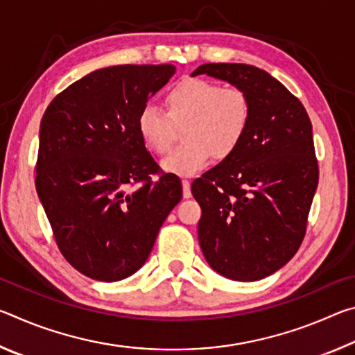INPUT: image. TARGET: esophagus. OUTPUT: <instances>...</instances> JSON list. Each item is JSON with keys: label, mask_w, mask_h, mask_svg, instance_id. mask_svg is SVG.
<instances>
[{"label": "esophagus", "mask_w": 355, "mask_h": 355, "mask_svg": "<svg viewBox=\"0 0 355 355\" xmlns=\"http://www.w3.org/2000/svg\"><path fill=\"white\" fill-rule=\"evenodd\" d=\"M182 184H183V197H184V199H189V197H191V183H189V180H183Z\"/></svg>", "instance_id": "34e87169"}]
</instances>
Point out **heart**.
<instances>
[{
    "label": "heart",
    "instance_id": "b5f03b06",
    "mask_svg": "<svg viewBox=\"0 0 355 355\" xmlns=\"http://www.w3.org/2000/svg\"><path fill=\"white\" fill-rule=\"evenodd\" d=\"M164 105L167 114L152 105L144 106L137 114L136 127L150 152L164 155L175 139L173 125L186 123V142L161 163L164 171L178 175H192L213 155L224 159L235 153L250 123L248 94L202 78H184L173 84Z\"/></svg>",
    "mask_w": 355,
    "mask_h": 355
}]
</instances>
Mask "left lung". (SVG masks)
<instances>
[{
  "label": "left lung",
  "mask_w": 355,
  "mask_h": 355,
  "mask_svg": "<svg viewBox=\"0 0 355 355\" xmlns=\"http://www.w3.org/2000/svg\"><path fill=\"white\" fill-rule=\"evenodd\" d=\"M203 73L248 94L252 114L236 152L192 182L200 249L224 277L260 280L290 261L305 236L320 177L311 122L299 98L254 65L203 64L192 76Z\"/></svg>",
  "instance_id": "8db88e82"
}]
</instances>
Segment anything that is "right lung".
Listing matches in <instances>:
<instances>
[{
  "label": "right lung",
  "mask_w": 355,
  "mask_h": 355,
  "mask_svg": "<svg viewBox=\"0 0 355 355\" xmlns=\"http://www.w3.org/2000/svg\"><path fill=\"white\" fill-rule=\"evenodd\" d=\"M173 73L172 64L95 70L42 117L35 189L61 254L94 280L117 282L142 268L182 200L180 178L159 171L136 127Z\"/></svg>",
  "instance_id": "obj_1"
}]
</instances>
